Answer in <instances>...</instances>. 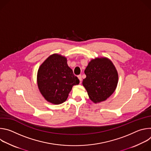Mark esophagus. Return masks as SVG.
I'll use <instances>...</instances> for the list:
<instances>
[{"label": "esophagus", "mask_w": 151, "mask_h": 151, "mask_svg": "<svg viewBox=\"0 0 151 151\" xmlns=\"http://www.w3.org/2000/svg\"><path fill=\"white\" fill-rule=\"evenodd\" d=\"M78 79H79V81H80V83H81V81H82V76H81V75H78Z\"/></svg>", "instance_id": "1"}]
</instances>
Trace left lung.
Listing matches in <instances>:
<instances>
[{"mask_svg": "<svg viewBox=\"0 0 151 151\" xmlns=\"http://www.w3.org/2000/svg\"><path fill=\"white\" fill-rule=\"evenodd\" d=\"M86 78L82 85L94 103H100L109 98L115 91L118 74L113 63L107 58L91 60L85 71Z\"/></svg>", "mask_w": 151, "mask_h": 151, "instance_id": "1", "label": "left lung"}]
</instances>
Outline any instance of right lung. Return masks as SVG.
Returning a JSON list of instances; mask_svg holds the SVG:
<instances>
[{
	"mask_svg": "<svg viewBox=\"0 0 151 151\" xmlns=\"http://www.w3.org/2000/svg\"><path fill=\"white\" fill-rule=\"evenodd\" d=\"M37 82L40 93L46 100L60 104L67 100L73 86L78 85L79 80L68 66L67 58L54 54L40 66Z\"/></svg>",
	"mask_w": 151,
	"mask_h": 151,
	"instance_id": "1",
	"label": "right lung"
}]
</instances>
